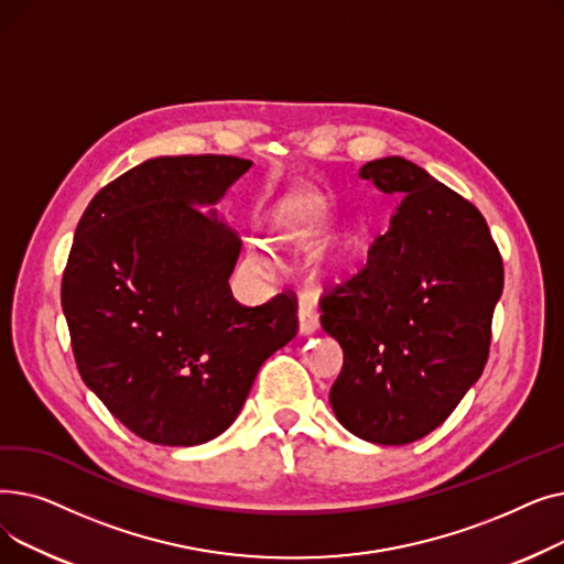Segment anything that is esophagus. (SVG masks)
<instances>
[{"label": "esophagus", "mask_w": 564, "mask_h": 564, "mask_svg": "<svg viewBox=\"0 0 564 564\" xmlns=\"http://www.w3.org/2000/svg\"><path fill=\"white\" fill-rule=\"evenodd\" d=\"M297 322H300V334L302 336H311V334H315L319 329V317H317V313L311 306H304V304L300 306Z\"/></svg>", "instance_id": "esophagus-1"}]
</instances>
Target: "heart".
<instances>
[{"mask_svg": "<svg viewBox=\"0 0 564 564\" xmlns=\"http://www.w3.org/2000/svg\"><path fill=\"white\" fill-rule=\"evenodd\" d=\"M247 260H249V264L253 267V270H258V272H267V270H270V264H272L270 251H267L260 242H251L249 245Z\"/></svg>", "mask_w": 564, "mask_h": 564, "instance_id": "b5f03b06", "label": "heart"}]
</instances>
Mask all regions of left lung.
<instances>
[{"label":"left lung","instance_id":"8db88e82","mask_svg":"<svg viewBox=\"0 0 564 564\" xmlns=\"http://www.w3.org/2000/svg\"><path fill=\"white\" fill-rule=\"evenodd\" d=\"M359 175L398 207L364 270L322 300V329L345 351L329 402L354 436L404 446L480 379L502 260L478 207L423 166L391 155Z\"/></svg>","mask_w":564,"mask_h":564}]
</instances>
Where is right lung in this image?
I'll return each mask as SVG.
<instances>
[{"label": "right lung", "mask_w": 564, "mask_h": 564, "mask_svg": "<svg viewBox=\"0 0 564 564\" xmlns=\"http://www.w3.org/2000/svg\"><path fill=\"white\" fill-rule=\"evenodd\" d=\"M251 166L228 155L145 160L77 224L62 306L79 375L158 446L226 432L260 366L297 334L292 294L249 308L228 285L242 242L215 205Z\"/></svg>", "instance_id": "1"}]
</instances>
